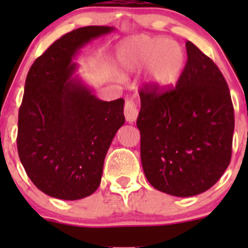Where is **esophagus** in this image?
<instances>
[{"label":"esophagus","mask_w":248,"mask_h":248,"mask_svg":"<svg viewBox=\"0 0 248 248\" xmlns=\"http://www.w3.org/2000/svg\"><path fill=\"white\" fill-rule=\"evenodd\" d=\"M124 117H126L127 122L132 124L137 120L138 117V109H137L136 103L133 101H126V104H124Z\"/></svg>","instance_id":"1"}]
</instances>
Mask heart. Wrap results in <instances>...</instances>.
<instances>
[{"label":"heart","mask_w":248,"mask_h":248,"mask_svg":"<svg viewBox=\"0 0 248 248\" xmlns=\"http://www.w3.org/2000/svg\"><path fill=\"white\" fill-rule=\"evenodd\" d=\"M116 60L124 72H139L145 68L147 86L162 91L179 80L186 63V54L176 41L138 34L120 44Z\"/></svg>","instance_id":"obj_1"}]
</instances>
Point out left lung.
Masks as SVG:
<instances>
[{
    "label": "left lung",
    "instance_id": "left-lung-1",
    "mask_svg": "<svg viewBox=\"0 0 248 248\" xmlns=\"http://www.w3.org/2000/svg\"><path fill=\"white\" fill-rule=\"evenodd\" d=\"M175 89L140 91V157L147 181L175 197L211 188L231 163L234 109L228 85L211 59L187 42Z\"/></svg>",
    "mask_w": 248,
    "mask_h": 248
}]
</instances>
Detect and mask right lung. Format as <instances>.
<instances>
[{"mask_svg": "<svg viewBox=\"0 0 248 248\" xmlns=\"http://www.w3.org/2000/svg\"><path fill=\"white\" fill-rule=\"evenodd\" d=\"M115 27L86 26L51 44L30 68L17 121V152L27 176L50 197L78 201L98 188L106 155L124 124V99H98L74 76L85 44Z\"/></svg>", "mask_w": 248, "mask_h": 248, "instance_id": "obj_1", "label": "right lung"}]
</instances>
